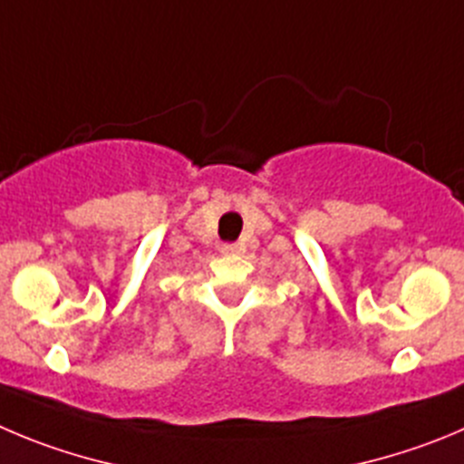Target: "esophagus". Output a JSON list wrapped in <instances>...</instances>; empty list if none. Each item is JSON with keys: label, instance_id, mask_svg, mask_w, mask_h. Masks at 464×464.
Returning <instances> with one entry per match:
<instances>
[{"label": "esophagus", "instance_id": "34e87169", "mask_svg": "<svg viewBox=\"0 0 464 464\" xmlns=\"http://www.w3.org/2000/svg\"><path fill=\"white\" fill-rule=\"evenodd\" d=\"M219 252H222L224 256H233V254H237V245H233V242H227V245L219 246Z\"/></svg>", "mask_w": 464, "mask_h": 464}]
</instances>
